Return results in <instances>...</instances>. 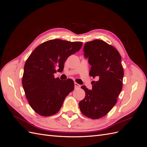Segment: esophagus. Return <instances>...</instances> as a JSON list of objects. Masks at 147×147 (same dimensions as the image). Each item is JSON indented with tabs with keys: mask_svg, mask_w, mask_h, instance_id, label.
Here are the masks:
<instances>
[{
	"mask_svg": "<svg viewBox=\"0 0 147 147\" xmlns=\"http://www.w3.org/2000/svg\"><path fill=\"white\" fill-rule=\"evenodd\" d=\"M74 85H75V88H80V84H78L77 83H76V82H75L74 83Z\"/></svg>",
	"mask_w": 147,
	"mask_h": 147,
	"instance_id": "obj_1",
	"label": "esophagus"
}]
</instances>
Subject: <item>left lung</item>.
<instances>
[{
  "mask_svg": "<svg viewBox=\"0 0 147 147\" xmlns=\"http://www.w3.org/2000/svg\"><path fill=\"white\" fill-rule=\"evenodd\" d=\"M84 52L91 65L90 75L97 81H93L92 90L81 86L85 97L79 102L80 109L84 116L99 119L112 110L121 91L124 75L121 57L116 48L100 40L86 42Z\"/></svg>",
  "mask_w": 147,
  "mask_h": 147,
  "instance_id": "1",
  "label": "left lung"
}]
</instances>
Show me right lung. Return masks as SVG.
<instances>
[{"instance_id":"add662e5","label":"right lung","mask_w":147,"mask_h":147,"mask_svg":"<svg viewBox=\"0 0 147 147\" xmlns=\"http://www.w3.org/2000/svg\"><path fill=\"white\" fill-rule=\"evenodd\" d=\"M81 42L61 39L48 40L38 45L26 60L22 84L30 106L43 117L57 113L66 96L74 90L72 79L61 80L54 74L63 70L68 57L78 51Z\"/></svg>"}]
</instances>
